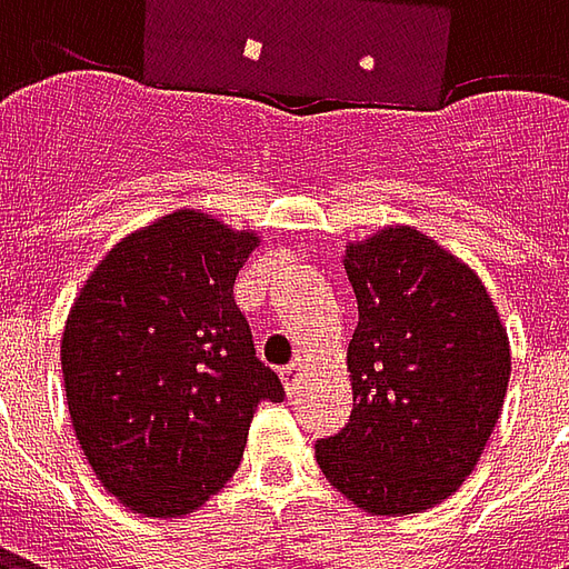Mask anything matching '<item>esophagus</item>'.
<instances>
[{"mask_svg":"<svg viewBox=\"0 0 569 569\" xmlns=\"http://www.w3.org/2000/svg\"><path fill=\"white\" fill-rule=\"evenodd\" d=\"M305 369H308V362H305V359H292V362H289V366L280 371L286 393H296L298 383H301V375H305Z\"/></svg>","mask_w":569,"mask_h":569,"instance_id":"obj_1","label":"esophagus"}]
</instances>
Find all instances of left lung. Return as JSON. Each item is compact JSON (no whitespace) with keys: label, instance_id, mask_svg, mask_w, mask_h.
Wrapping results in <instances>:
<instances>
[{"label":"left lung","instance_id":"1","mask_svg":"<svg viewBox=\"0 0 569 569\" xmlns=\"http://www.w3.org/2000/svg\"><path fill=\"white\" fill-rule=\"evenodd\" d=\"M345 268L359 301L353 415L317 441V463L369 515L423 512L485 453L512 375L509 335L481 277L411 224L353 240Z\"/></svg>","mask_w":569,"mask_h":569}]
</instances>
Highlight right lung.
Here are the masks:
<instances>
[{
	"label": "right lung",
	"instance_id": "add662e5",
	"mask_svg": "<svg viewBox=\"0 0 569 569\" xmlns=\"http://www.w3.org/2000/svg\"><path fill=\"white\" fill-rule=\"evenodd\" d=\"M259 243L182 207L121 237L69 308V418L93 476L130 512L200 509L237 472L256 408L283 399L234 301Z\"/></svg>",
	"mask_w": 569,
	"mask_h": 569
}]
</instances>
